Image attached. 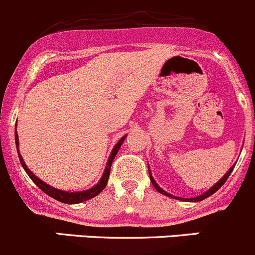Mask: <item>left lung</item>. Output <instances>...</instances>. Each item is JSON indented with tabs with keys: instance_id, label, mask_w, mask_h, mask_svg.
Wrapping results in <instances>:
<instances>
[{
	"instance_id": "1",
	"label": "left lung",
	"mask_w": 255,
	"mask_h": 255,
	"mask_svg": "<svg viewBox=\"0 0 255 255\" xmlns=\"http://www.w3.org/2000/svg\"><path fill=\"white\" fill-rule=\"evenodd\" d=\"M234 166H236V165H233V166H232V167L229 168L228 171H227V172H226V175H224L223 177H222L221 180H219L218 182L216 183V185H213L212 187L210 188V190H207V191H206L205 193H202V195H200V196H196V197H192V198H182V197H176V196L171 195V193H167V192H166L165 190H162V188H161L160 186H158L157 183H156V181H155V180H153L152 175H151L150 167H148V173H150V180H151V183H152V186H153V187L156 188V191H158V192H160V193H162V195L167 196V197H171V198H175V200L185 201V202H200V201H202V200H205V198L210 197L211 195H213V193L216 192V191H218L219 188H221L222 186L224 185V182H226V181H227V178L229 177V175H231V173H232V171H233Z\"/></svg>"
}]
</instances>
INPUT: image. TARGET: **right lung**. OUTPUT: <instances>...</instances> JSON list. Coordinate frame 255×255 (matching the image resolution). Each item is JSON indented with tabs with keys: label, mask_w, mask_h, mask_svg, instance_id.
Masks as SVG:
<instances>
[{
	"label": "right lung",
	"mask_w": 255,
	"mask_h": 255,
	"mask_svg": "<svg viewBox=\"0 0 255 255\" xmlns=\"http://www.w3.org/2000/svg\"><path fill=\"white\" fill-rule=\"evenodd\" d=\"M16 127H17V125H16ZM125 137H127V135L123 136V137L120 138L119 141H118L117 145L114 146L113 151L110 152L109 158H108L107 166H105V168H104V172H103L102 178H100V181L97 183V185L93 186V187L89 188V190L78 191V192H69V191L58 190V188H54L53 186H50V185H48V183L43 182L42 180H39V178L37 177V176L34 175V173L32 172V171L29 170L28 167H27L26 162H24L23 157H22L21 152H19V150H18V146H19L18 135H17V131H14V140H16L17 153H18V157H19V161H21L22 167L24 168V171H26L27 175L31 177V180L33 181V182L36 183V185L38 186L39 188H41L43 192L47 193L48 196L53 197L54 200L59 201V202H62V203H68V205H77V203L84 202V201H88V200H90V198L98 196L100 192H102L103 190H104L105 186H107V183H108V180H109V173H110V167H112V163H113V161H114V157L117 156L119 148L122 147V143L124 142Z\"/></svg>",
	"instance_id": "add662e5"
}]
</instances>
